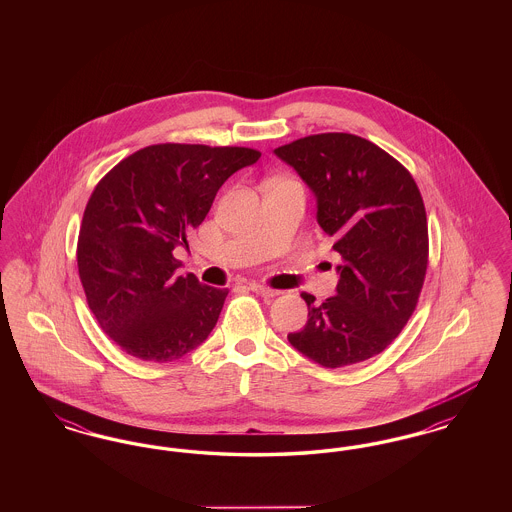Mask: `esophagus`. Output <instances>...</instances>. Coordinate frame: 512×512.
Wrapping results in <instances>:
<instances>
[{
	"label": "esophagus",
	"instance_id": "obj_1",
	"mask_svg": "<svg viewBox=\"0 0 512 512\" xmlns=\"http://www.w3.org/2000/svg\"><path fill=\"white\" fill-rule=\"evenodd\" d=\"M249 290H251V292L259 293V295H263V297H276V295H280L278 290H272V288L261 286V284H249Z\"/></svg>",
	"mask_w": 512,
	"mask_h": 512
}]
</instances>
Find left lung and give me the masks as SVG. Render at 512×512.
Returning a JSON list of instances; mask_svg holds the SVG:
<instances>
[{"instance_id":"1","label":"left lung","mask_w":512,"mask_h":512,"mask_svg":"<svg viewBox=\"0 0 512 512\" xmlns=\"http://www.w3.org/2000/svg\"><path fill=\"white\" fill-rule=\"evenodd\" d=\"M317 199L318 226L340 253L336 295L309 307L293 347L326 368L382 353L413 315L428 267V224L418 186L399 161L365 138L315 134L276 147Z\"/></svg>"}]
</instances>
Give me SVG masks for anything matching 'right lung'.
Wrapping results in <instances>:
<instances>
[{"label":"right lung","mask_w":512,"mask_h":512,"mask_svg":"<svg viewBox=\"0 0 512 512\" xmlns=\"http://www.w3.org/2000/svg\"><path fill=\"white\" fill-rule=\"evenodd\" d=\"M259 157L249 147L159 144L122 159L96 186L78 274L99 326L128 355L169 363L209 338L228 290L176 276L172 251L188 247L220 186Z\"/></svg>","instance_id":"obj_1"}]
</instances>
